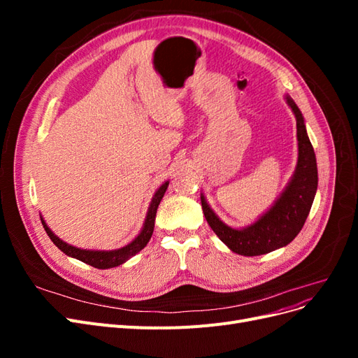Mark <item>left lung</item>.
Returning a JSON list of instances; mask_svg holds the SVG:
<instances>
[{
    "label": "left lung",
    "mask_w": 358,
    "mask_h": 358,
    "mask_svg": "<svg viewBox=\"0 0 358 358\" xmlns=\"http://www.w3.org/2000/svg\"><path fill=\"white\" fill-rule=\"evenodd\" d=\"M285 100L296 115L299 158L294 175L272 208L245 229H231L216 216L201 194V208L206 221L213 233L239 255H263L287 246L303 229L315 199L318 187L315 152L297 104L288 95H285Z\"/></svg>",
    "instance_id": "left-lung-1"
}]
</instances>
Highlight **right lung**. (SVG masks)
Returning <instances> with one entry per match:
<instances>
[{"label": "right lung", "mask_w": 358, "mask_h": 358, "mask_svg": "<svg viewBox=\"0 0 358 358\" xmlns=\"http://www.w3.org/2000/svg\"><path fill=\"white\" fill-rule=\"evenodd\" d=\"M167 187H169V180L162 183V185L154 194L152 201H150L148 213H146L143 229L138 233L136 239L133 242H129L128 245H125L124 248L113 249V251H91V249H80V248L71 246L66 242H62L58 236L53 234V231L49 229L45 220H43V216H40L41 224H43V227H45V230H46L48 236L50 237V241L55 243L66 255L73 257L76 259H80V262L90 264L95 268H112V267L124 264L127 259L134 257L137 252L142 251V249L148 245V242L150 241V237H152V233H154L158 204L162 200V197H164V192H166Z\"/></svg>", "instance_id": "obj_1"}]
</instances>
